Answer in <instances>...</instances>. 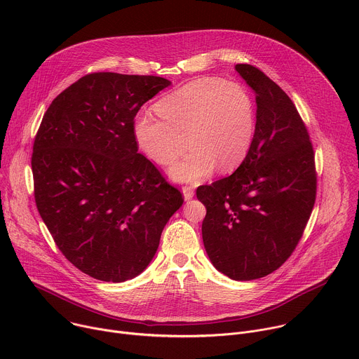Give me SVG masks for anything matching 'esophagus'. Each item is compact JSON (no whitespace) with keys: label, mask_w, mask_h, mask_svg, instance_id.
<instances>
[{"label":"esophagus","mask_w":359,"mask_h":359,"mask_svg":"<svg viewBox=\"0 0 359 359\" xmlns=\"http://www.w3.org/2000/svg\"><path fill=\"white\" fill-rule=\"evenodd\" d=\"M183 196L186 200H190L194 196V189L191 186H183Z\"/></svg>","instance_id":"obj_1"}]
</instances>
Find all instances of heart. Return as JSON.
<instances>
[{
	"label": "heart",
	"mask_w": 359,
	"mask_h": 359,
	"mask_svg": "<svg viewBox=\"0 0 359 359\" xmlns=\"http://www.w3.org/2000/svg\"><path fill=\"white\" fill-rule=\"evenodd\" d=\"M155 109L159 118L137 114L135 137L159 166L173 163L189 143V155L170 169L175 180L196 183L210 176L216 166L231 172L247 158L255 111L241 85L220 78L196 79L165 95Z\"/></svg>",
	"instance_id": "b5f03b06"
}]
</instances>
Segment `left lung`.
Masks as SVG:
<instances>
[{"instance_id": "1", "label": "left lung", "mask_w": 359, "mask_h": 359, "mask_svg": "<svg viewBox=\"0 0 359 359\" xmlns=\"http://www.w3.org/2000/svg\"><path fill=\"white\" fill-rule=\"evenodd\" d=\"M236 71L257 102L254 139L233 175L196 194L208 210L201 234L213 266L250 281L280 269L295 250L316 203L317 170L290 96L259 68L237 64Z\"/></svg>"}]
</instances>
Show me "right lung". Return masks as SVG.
<instances>
[{
  "instance_id": "1",
  "label": "right lung",
  "mask_w": 359,
  "mask_h": 359,
  "mask_svg": "<svg viewBox=\"0 0 359 359\" xmlns=\"http://www.w3.org/2000/svg\"><path fill=\"white\" fill-rule=\"evenodd\" d=\"M170 82L93 72L46 109L32 147L36 209L65 259L100 281L140 274L183 204L180 190L137 153L140 107Z\"/></svg>"
}]
</instances>
